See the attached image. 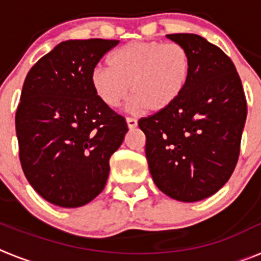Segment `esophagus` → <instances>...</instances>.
Listing matches in <instances>:
<instances>
[{"label":"esophagus","mask_w":261,"mask_h":261,"mask_svg":"<svg viewBox=\"0 0 261 261\" xmlns=\"http://www.w3.org/2000/svg\"><path fill=\"white\" fill-rule=\"evenodd\" d=\"M126 124H128L129 128L133 129L137 126V120H136L135 117H126Z\"/></svg>","instance_id":"34e87169"}]
</instances>
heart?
<instances>
[{
    "label": "heart",
    "mask_w": 261,
    "mask_h": 261,
    "mask_svg": "<svg viewBox=\"0 0 261 261\" xmlns=\"http://www.w3.org/2000/svg\"><path fill=\"white\" fill-rule=\"evenodd\" d=\"M110 67L95 66L91 86L100 102L119 107L128 98L135 107L162 112L180 99L191 78V55L180 43L132 41L110 56Z\"/></svg>",
    "instance_id": "obj_1"
}]
</instances>
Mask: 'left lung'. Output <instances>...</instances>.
Instances as JSON below:
<instances>
[{"mask_svg": "<svg viewBox=\"0 0 261 261\" xmlns=\"http://www.w3.org/2000/svg\"><path fill=\"white\" fill-rule=\"evenodd\" d=\"M191 55L186 91L172 107L138 120L147 165L159 190L184 202L206 199L238 162L247 102L238 71L222 49L195 34H170Z\"/></svg>", "mask_w": 261, "mask_h": 261, "instance_id": "obj_1", "label": "left lung"}]
</instances>
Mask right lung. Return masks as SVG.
I'll return each mask as SVG.
<instances>
[{
    "instance_id": "1",
    "label": "right lung",
    "mask_w": 261,
    "mask_h": 261,
    "mask_svg": "<svg viewBox=\"0 0 261 261\" xmlns=\"http://www.w3.org/2000/svg\"><path fill=\"white\" fill-rule=\"evenodd\" d=\"M119 40L62 41L30 69L15 114L27 180L53 205L77 208L102 192L110 158L128 132L100 102L91 71Z\"/></svg>"
}]
</instances>
